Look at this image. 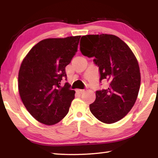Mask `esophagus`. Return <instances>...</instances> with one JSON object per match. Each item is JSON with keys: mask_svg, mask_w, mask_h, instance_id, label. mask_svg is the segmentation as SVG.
I'll list each match as a JSON object with an SVG mask.
<instances>
[{"mask_svg": "<svg viewBox=\"0 0 158 158\" xmlns=\"http://www.w3.org/2000/svg\"><path fill=\"white\" fill-rule=\"evenodd\" d=\"M77 91L79 93H82L84 92V89H77Z\"/></svg>", "mask_w": 158, "mask_h": 158, "instance_id": "obj_1", "label": "esophagus"}]
</instances>
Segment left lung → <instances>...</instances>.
Returning a JSON list of instances; mask_svg holds the SVG:
<instances>
[{
    "label": "left lung",
    "mask_w": 158,
    "mask_h": 158,
    "mask_svg": "<svg viewBox=\"0 0 158 158\" xmlns=\"http://www.w3.org/2000/svg\"><path fill=\"white\" fill-rule=\"evenodd\" d=\"M81 39L82 54L94 58L100 82L109 83L107 89L96 91L90 111L101 122L114 123L126 116L137 100L141 84L138 61L127 44L114 35H87Z\"/></svg>",
    "instance_id": "1"
}]
</instances>
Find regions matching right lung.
I'll return each instance as SVG.
<instances>
[{"label": "right lung", "mask_w": 158, "mask_h": 158, "mask_svg": "<svg viewBox=\"0 0 158 158\" xmlns=\"http://www.w3.org/2000/svg\"><path fill=\"white\" fill-rule=\"evenodd\" d=\"M81 36L49 38L32 48L21 64L19 92L23 104L34 118L52 125L69 111L75 91L61 80L67 79L65 67L77 52Z\"/></svg>", "instance_id": "add662e5"}]
</instances>
